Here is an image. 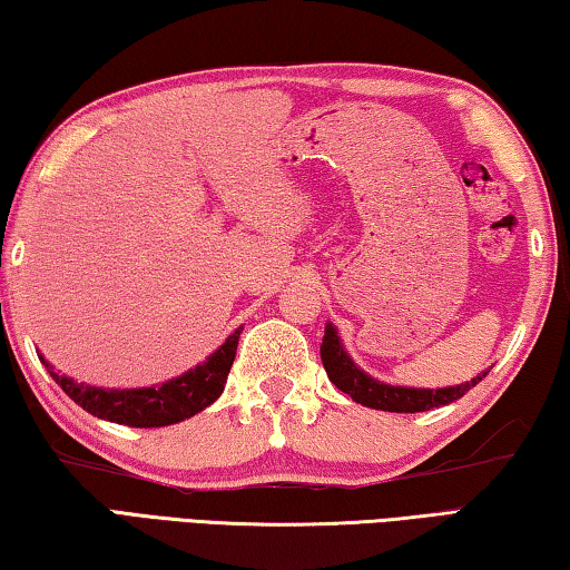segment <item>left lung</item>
Instances as JSON below:
<instances>
[{
	"label": "left lung",
	"instance_id": "left-lung-1",
	"mask_svg": "<svg viewBox=\"0 0 570 570\" xmlns=\"http://www.w3.org/2000/svg\"><path fill=\"white\" fill-rule=\"evenodd\" d=\"M322 362H324L326 374H330V380L344 394H350L354 402L364 404V407L384 410V412H428L432 407H442V404L460 400L462 394L470 392L488 374L482 372L465 384H455V387H440V390L394 387V384H384L380 380L370 377V374H364L360 366L352 362V356L344 352L340 334H336L332 324H326L324 330Z\"/></svg>",
	"mask_w": 570,
	"mask_h": 570
}]
</instances>
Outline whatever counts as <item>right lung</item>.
Instances as JSON below:
<instances>
[{
  "instance_id": "obj_1",
  "label": "right lung",
  "mask_w": 570,
  "mask_h": 570,
  "mask_svg": "<svg viewBox=\"0 0 570 570\" xmlns=\"http://www.w3.org/2000/svg\"><path fill=\"white\" fill-rule=\"evenodd\" d=\"M240 332H244V326H238V330L230 334L206 362L183 372L176 380L158 384V387H90V384L75 382L70 377H65V374L55 372L50 362H45L42 354L40 362L50 370L52 380L60 384L67 397L75 400L85 412L95 414V417L128 424V428H166V424H176L193 417V414L206 410L208 404H214L220 397L224 384L228 380L230 364L236 360Z\"/></svg>"
}]
</instances>
